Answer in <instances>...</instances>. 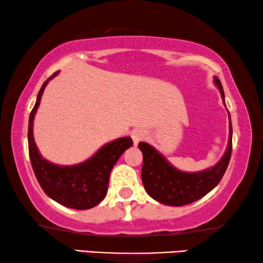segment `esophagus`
I'll list each match as a JSON object with an SVG mask.
<instances>
[{"instance_id": "34e87169", "label": "esophagus", "mask_w": 263, "mask_h": 263, "mask_svg": "<svg viewBox=\"0 0 263 263\" xmlns=\"http://www.w3.org/2000/svg\"><path fill=\"white\" fill-rule=\"evenodd\" d=\"M143 138H145V132L141 130V129H135V130L132 132V139L135 146H138L139 142L142 141Z\"/></svg>"}]
</instances>
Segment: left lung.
I'll use <instances>...</instances> for the list:
<instances>
[{"instance_id": "obj_1", "label": "left lung", "mask_w": 263, "mask_h": 263, "mask_svg": "<svg viewBox=\"0 0 263 263\" xmlns=\"http://www.w3.org/2000/svg\"><path fill=\"white\" fill-rule=\"evenodd\" d=\"M214 84L220 91L225 105L224 91L217 77H214ZM229 118V142L224 156L214 166L202 171L184 172L178 170L153 146L147 142H140L139 148L143 156L141 177L147 194L158 202L179 207L195 202L213 190L221 181L231 158L232 124L230 114Z\"/></svg>"}]
</instances>
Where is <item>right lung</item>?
Segmentation results:
<instances>
[{"label":"right lung","instance_id":"right-lung-1","mask_svg":"<svg viewBox=\"0 0 263 263\" xmlns=\"http://www.w3.org/2000/svg\"><path fill=\"white\" fill-rule=\"evenodd\" d=\"M43 84L28 120V152L32 167L42 189L56 202L73 210H89L106 196L111 170L125 149L133 146L129 136L118 138L100 147L87 160L75 165H57L39 153L33 138V121L48 82Z\"/></svg>","mask_w":263,"mask_h":263}]
</instances>
